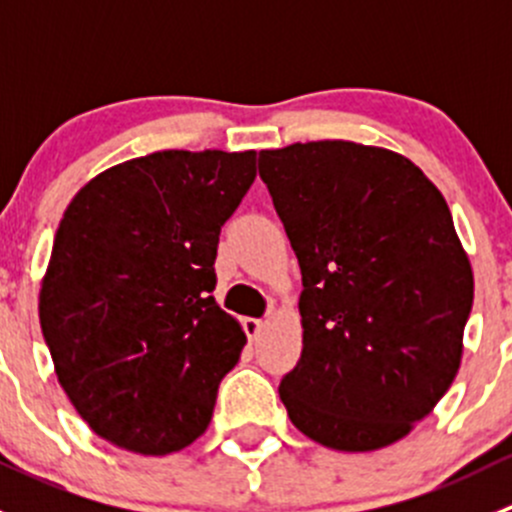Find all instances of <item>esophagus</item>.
<instances>
[{"label": "esophagus", "mask_w": 512, "mask_h": 512, "mask_svg": "<svg viewBox=\"0 0 512 512\" xmlns=\"http://www.w3.org/2000/svg\"><path fill=\"white\" fill-rule=\"evenodd\" d=\"M242 329H245V334L250 337V342H252V339H257V334H260L262 322H260V319H255V317H245V319H242Z\"/></svg>", "instance_id": "34e87169"}]
</instances>
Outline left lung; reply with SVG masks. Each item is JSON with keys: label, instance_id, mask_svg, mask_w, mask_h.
<instances>
[{"label": "left lung", "instance_id": "8db88e82", "mask_svg": "<svg viewBox=\"0 0 512 512\" xmlns=\"http://www.w3.org/2000/svg\"><path fill=\"white\" fill-rule=\"evenodd\" d=\"M302 270V356L289 421L334 451L391 446L451 389L473 272L436 185L409 158L352 141L260 151Z\"/></svg>", "mask_w": 512, "mask_h": 512}]
</instances>
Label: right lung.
Masks as SVG:
<instances>
[{
	"mask_svg": "<svg viewBox=\"0 0 512 512\" xmlns=\"http://www.w3.org/2000/svg\"><path fill=\"white\" fill-rule=\"evenodd\" d=\"M255 151H158L103 170L66 208L39 322L61 389L96 436L165 456L203 436L247 337L215 302L220 227Z\"/></svg>",
	"mask_w": 512,
	"mask_h": 512,
	"instance_id": "obj_1",
	"label": "right lung"
}]
</instances>
